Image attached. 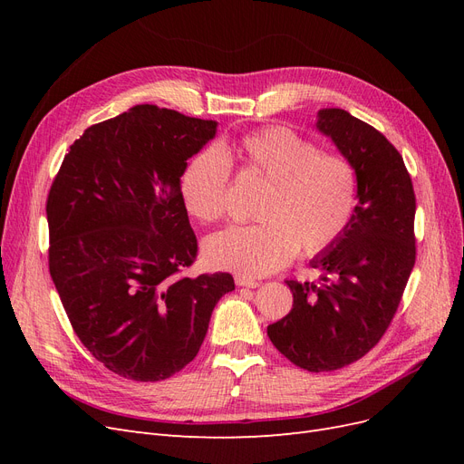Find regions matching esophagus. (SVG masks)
Here are the masks:
<instances>
[{"mask_svg": "<svg viewBox=\"0 0 464 464\" xmlns=\"http://www.w3.org/2000/svg\"><path fill=\"white\" fill-rule=\"evenodd\" d=\"M236 286H246V288H257L259 280L251 278V276H244V275H236Z\"/></svg>", "mask_w": 464, "mask_h": 464, "instance_id": "34e87169", "label": "esophagus"}]
</instances>
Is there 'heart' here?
<instances>
[{
	"label": "heart",
	"mask_w": 464,
	"mask_h": 464,
	"mask_svg": "<svg viewBox=\"0 0 464 464\" xmlns=\"http://www.w3.org/2000/svg\"><path fill=\"white\" fill-rule=\"evenodd\" d=\"M237 154L266 188L256 210L257 224L230 227L205 244L215 269L263 276L285 266L296 251L305 256L333 246L356 208V168L283 125L244 135ZM232 159L220 145L201 149L181 174V198L193 217L217 222L227 215Z\"/></svg>",
	"instance_id": "b5f03b06"
}]
</instances>
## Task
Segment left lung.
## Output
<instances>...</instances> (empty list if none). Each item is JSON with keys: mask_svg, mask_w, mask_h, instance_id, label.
Returning <instances> with one entry per match:
<instances>
[{"mask_svg": "<svg viewBox=\"0 0 464 464\" xmlns=\"http://www.w3.org/2000/svg\"><path fill=\"white\" fill-rule=\"evenodd\" d=\"M317 130L356 168L358 205L339 240L314 257L319 283L286 280L292 310L266 327L280 354L315 373L344 368L379 343L416 261V198L401 152L341 108L319 110Z\"/></svg>", "mask_w": 464, "mask_h": 464, "instance_id": "obj_1", "label": "left lung"}]
</instances>
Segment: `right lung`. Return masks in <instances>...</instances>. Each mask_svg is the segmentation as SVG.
I'll use <instances>...</instances> for the list:
<instances>
[{"instance_id":"obj_1","label":"right lung","mask_w":464,"mask_h":464,"mask_svg":"<svg viewBox=\"0 0 464 464\" xmlns=\"http://www.w3.org/2000/svg\"><path fill=\"white\" fill-rule=\"evenodd\" d=\"M217 121L139 104L94 123L48 193L50 275L79 341L133 382H162L198 356L230 273L179 276L198 256L181 198L188 159Z\"/></svg>"}]
</instances>
